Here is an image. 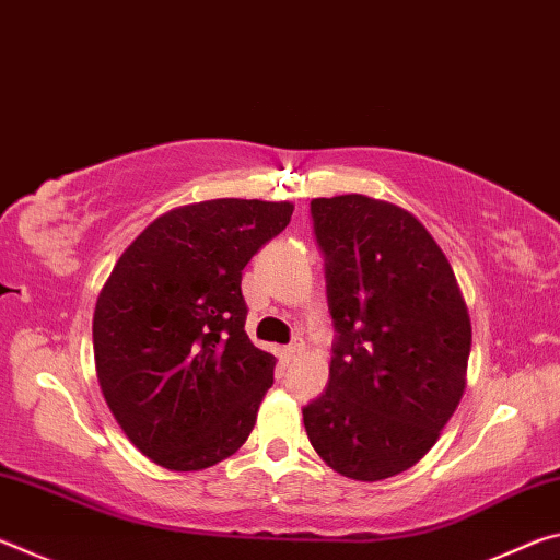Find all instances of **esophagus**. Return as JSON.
I'll return each mask as SVG.
<instances>
[{"instance_id":"1","label":"esophagus","mask_w":560,"mask_h":560,"mask_svg":"<svg viewBox=\"0 0 560 560\" xmlns=\"http://www.w3.org/2000/svg\"><path fill=\"white\" fill-rule=\"evenodd\" d=\"M303 353V340L301 338H293L291 343L283 348V355H287L289 360H293V358H299Z\"/></svg>"}]
</instances>
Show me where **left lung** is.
I'll list each match as a JSON object with an SVG mask.
<instances>
[{"mask_svg": "<svg viewBox=\"0 0 560 560\" xmlns=\"http://www.w3.org/2000/svg\"><path fill=\"white\" fill-rule=\"evenodd\" d=\"M336 343L328 387L303 407L318 457L355 481L420 462L457 410L469 311L412 212L368 195L311 200Z\"/></svg>", "mask_w": 560, "mask_h": 560, "instance_id": "1", "label": "left lung"}]
</instances>
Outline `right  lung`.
<instances>
[{
	"label": "right lung",
	"instance_id": "add662e5",
	"mask_svg": "<svg viewBox=\"0 0 560 560\" xmlns=\"http://www.w3.org/2000/svg\"><path fill=\"white\" fill-rule=\"evenodd\" d=\"M291 214V202L236 197L177 207L132 240L103 283L98 385L120 430L160 467H214L254 430L277 358L246 336L242 271Z\"/></svg>",
	"mask_w": 560,
	"mask_h": 560
}]
</instances>
